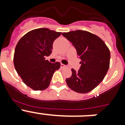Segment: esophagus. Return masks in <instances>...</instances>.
<instances>
[{
	"mask_svg": "<svg viewBox=\"0 0 125 125\" xmlns=\"http://www.w3.org/2000/svg\"><path fill=\"white\" fill-rule=\"evenodd\" d=\"M66 65L64 64H61V68H66Z\"/></svg>",
	"mask_w": 125,
	"mask_h": 125,
	"instance_id": "esophagus-1",
	"label": "esophagus"
}]
</instances>
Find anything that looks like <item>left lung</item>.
<instances>
[{"mask_svg":"<svg viewBox=\"0 0 125 125\" xmlns=\"http://www.w3.org/2000/svg\"><path fill=\"white\" fill-rule=\"evenodd\" d=\"M72 43L81 64L79 70L71 69L66 79L68 86L79 93H86L103 80L110 67V50L101 39L88 31L77 30L62 34Z\"/></svg>","mask_w":125,"mask_h":125,"instance_id":"1","label":"left lung"}]
</instances>
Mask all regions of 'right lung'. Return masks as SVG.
<instances>
[{
    "label": "right lung",
    "mask_w": 125,
    "mask_h": 125,
    "mask_svg": "<svg viewBox=\"0 0 125 125\" xmlns=\"http://www.w3.org/2000/svg\"><path fill=\"white\" fill-rule=\"evenodd\" d=\"M61 32L47 28L34 29L25 34L15 47L14 64L25 84L34 90H44L49 86L60 63H51L45 57L52 53V44Z\"/></svg>",
    "instance_id": "obj_1"
}]
</instances>
